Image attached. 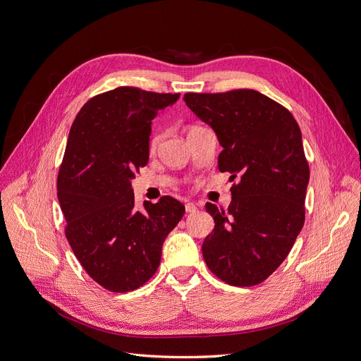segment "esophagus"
<instances>
[{
	"label": "esophagus",
	"instance_id": "34e87169",
	"mask_svg": "<svg viewBox=\"0 0 361 361\" xmlns=\"http://www.w3.org/2000/svg\"><path fill=\"white\" fill-rule=\"evenodd\" d=\"M185 210H186V213H194V212H197V204H194V202H186V204H185Z\"/></svg>",
	"mask_w": 361,
	"mask_h": 361
}]
</instances>
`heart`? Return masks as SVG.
<instances>
[{"mask_svg":"<svg viewBox=\"0 0 361 361\" xmlns=\"http://www.w3.org/2000/svg\"><path fill=\"white\" fill-rule=\"evenodd\" d=\"M194 128H197V126H194ZM191 129H192V128H191ZM159 141H160V136H154V138L151 140V148H156L157 144H159Z\"/></svg>","mask_w":361,"mask_h":361,"instance_id":"1","label":"heart"}]
</instances>
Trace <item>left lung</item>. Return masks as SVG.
<instances>
[{
    "label": "left lung",
    "instance_id": "8db88e82",
    "mask_svg": "<svg viewBox=\"0 0 361 361\" xmlns=\"http://www.w3.org/2000/svg\"><path fill=\"white\" fill-rule=\"evenodd\" d=\"M217 135L219 170L239 176L228 212L205 204L214 219L204 239L205 264L233 286L267 279L286 259L304 226L310 170L294 116L254 90L183 95Z\"/></svg>",
    "mask_w": 361,
    "mask_h": 361
}]
</instances>
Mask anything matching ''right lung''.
<instances>
[{
    "label": "right lung",
    "instance_id": "1",
    "mask_svg": "<svg viewBox=\"0 0 361 361\" xmlns=\"http://www.w3.org/2000/svg\"><path fill=\"white\" fill-rule=\"evenodd\" d=\"M180 94L120 87L91 98L68 132L57 178L66 238L90 276L113 293L142 286L185 213L163 197L135 210L132 179L149 157L151 120Z\"/></svg>",
    "mask_w": 361,
    "mask_h": 361
}]
</instances>
